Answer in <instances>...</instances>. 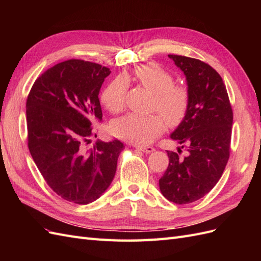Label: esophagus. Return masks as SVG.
<instances>
[{"label": "esophagus", "mask_w": 261, "mask_h": 261, "mask_svg": "<svg viewBox=\"0 0 261 261\" xmlns=\"http://www.w3.org/2000/svg\"><path fill=\"white\" fill-rule=\"evenodd\" d=\"M138 150H140V151H144L146 153H150V152H153L154 151V148L151 147V146H135Z\"/></svg>", "instance_id": "34e87169"}]
</instances>
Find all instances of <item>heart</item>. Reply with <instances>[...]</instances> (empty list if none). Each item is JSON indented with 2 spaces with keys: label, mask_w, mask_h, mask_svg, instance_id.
<instances>
[{
  "label": "heart",
  "mask_w": 261,
  "mask_h": 261,
  "mask_svg": "<svg viewBox=\"0 0 261 261\" xmlns=\"http://www.w3.org/2000/svg\"><path fill=\"white\" fill-rule=\"evenodd\" d=\"M134 77L144 88L153 93L152 109L159 114L139 115L128 113L112 124V132L117 137L137 145H146L164 130L165 123L176 126L187 113L189 93L186 87L175 84L174 77L156 63H147L134 69ZM127 82L118 76L108 84L101 93V101L111 112H118L124 106Z\"/></svg>",
  "instance_id": "heart-1"
}]
</instances>
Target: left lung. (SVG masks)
I'll use <instances>...</instances> for the list:
<instances>
[{"label":"left lung","instance_id":"obj_1","mask_svg":"<svg viewBox=\"0 0 261 261\" xmlns=\"http://www.w3.org/2000/svg\"><path fill=\"white\" fill-rule=\"evenodd\" d=\"M184 73L189 107L171 138L186 146V156L167 151L169 167L159 179L168 200L186 204L198 200L216 186L230 158L233 111L222 78L200 60L170 54ZM177 152L180 153L178 148Z\"/></svg>","mask_w":261,"mask_h":261}]
</instances>
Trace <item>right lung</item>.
Masks as SVG:
<instances>
[{
	"instance_id": "add662e5",
	"label": "right lung",
	"mask_w": 261,
	"mask_h": 261,
	"mask_svg": "<svg viewBox=\"0 0 261 261\" xmlns=\"http://www.w3.org/2000/svg\"><path fill=\"white\" fill-rule=\"evenodd\" d=\"M110 73L97 63L68 60L46 69L28 94L30 154L46 184L70 202L90 203L107 191L124 148L120 140L84 147L92 124L102 121L98 96Z\"/></svg>"
}]
</instances>
